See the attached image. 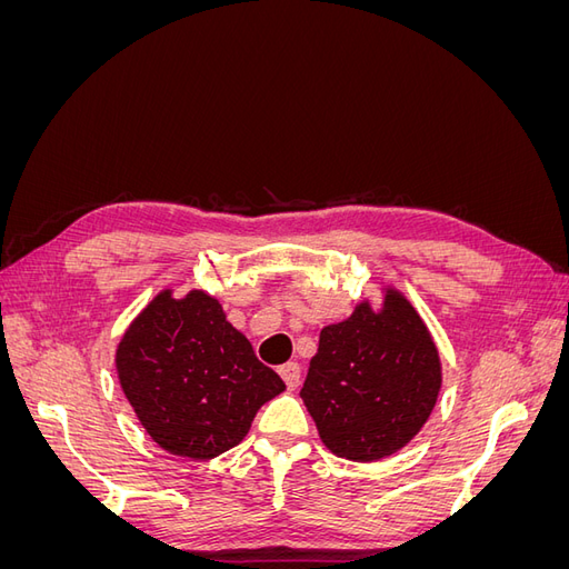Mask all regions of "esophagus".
Wrapping results in <instances>:
<instances>
[{
	"instance_id": "esophagus-1",
	"label": "esophagus",
	"mask_w": 569,
	"mask_h": 569,
	"mask_svg": "<svg viewBox=\"0 0 569 569\" xmlns=\"http://www.w3.org/2000/svg\"><path fill=\"white\" fill-rule=\"evenodd\" d=\"M280 377L284 380L287 389H297L299 387V380H301V368L297 363H284L280 368Z\"/></svg>"
}]
</instances>
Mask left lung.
Instances as JSON below:
<instances>
[{
	"label": "left lung",
	"instance_id": "obj_1",
	"mask_svg": "<svg viewBox=\"0 0 569 569\" xmlns=\"http://www.w3.org/2000/svg\"><path fill=\"white\" fill-rule=\"evenodd\" d=\"M443 382L427 322L403 291L382 284V303L322 327L301 399L320 441L353 462L401 451L429 420Z\"/></svg>",
	"mask_w": 569,
	"mask_h": 569
}]
</instances>
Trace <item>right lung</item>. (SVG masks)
Here are the masks:
<instances>
[{
    "label": "right lung",
    "instance_id": "add662e5",
    "mask_svg": "<svg viewBox=\"0 0 569 569\" xmlns=\"http://www.w3.org/2000/svg\"><path fill=\"white\" fill-rule=\"evenodd\" d=\"M120 389L163 451L211 460L247 437L258 408L284 391L216 297L161 289L116 347Z\"/></svg>",
    "mask_w": 569,
    "mask_h": 569
}]
</instances>
